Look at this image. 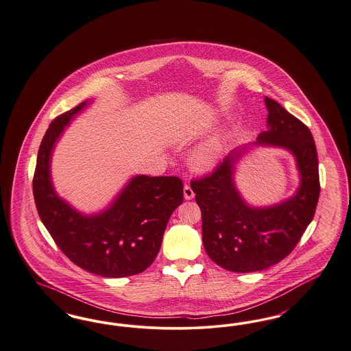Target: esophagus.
I'll return each mask as SVG.
<instances>
[{"mask_svg": "<svg viewBox=\"0 0 351 351\" xmlns=\"http://www.w3.org/2000/svg\"><path fill=\"white\" fill-rule=\"evenodd\" d=\"M183 195H184V199H187V200H190V199L195 197V193H194L193 187L189 183H186L184 187H183Z\"/></svg>", "mask_w": 351, "mask_h": 351, "instance_id": "esophagus-1", "label": "esophagus"}]
</instances>
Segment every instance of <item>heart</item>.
<instances>
[{"label": "heart", "instance_id": "heart-1", "mask_svg": "<svg viewBox=\"0 0 351 351\" xmlns=\"http://www.w3.org/2000/svg\"><path fill=\"white\" fill-rule=\"evenodd\" d=\"M219 156V149L217 145L215 144H208L200 148L198 152L194 154V164L200 169H207L213 167Z\"/></svg>", "mask_w": 351, "mask_h": 351}]
</instances>
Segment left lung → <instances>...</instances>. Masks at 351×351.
<instances>
[{"mask_svg": "<svg viewBox=\"0 0 351 351\" xmlns=\"http://www.w3.org/2000/svg\"><path fill=\"white\" fill-rule=\"evenodd\" d=\"M265 102L270 130L259 134L258 144L293 153L302 177L296 195L274 207H249L232 180L234 156L190 182L202 211L204 249L216 265L234 273L265 270L286 258L312 221L320 195L317 151L309 128L274 99L266 97Z\"/></svg>", "mask_w": 351, "mask_h": 351, "instance_id": "left-lung-1", "label": "left lung"}]
</instances>
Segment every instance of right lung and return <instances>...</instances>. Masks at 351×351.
<instances>
[{
	"label": "right lung",
	"mask_w": 351,
	"mask_h": 351,
	"mask_svg": "<svg viewBox=\"0 0 351 351\" xmlns=\"http://www.w3.org/2000/svg\"><path fill=\"white\" fill-rule=\"evenodd\" d=\"M85 106L82 102L56 117L40 143L32 178L36 210L78 267L106 278L140 274L158 254L169 217L183 202V183L173 176H137L104 214L86 217L71 208L52 189L49 158L64 125Z\"/></svg>",
	"instance_id": "add662e5"
}]
</instances>
